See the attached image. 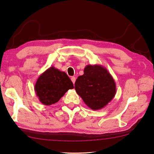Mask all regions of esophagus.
<instances>
[{"instance_id":"1","label":"esophagus","mask_w":154,"mask_h":154,"mask_svg":"<svg viewBox=\"0 0 154 154\" xmlns=\"http://www.w3.org/2000/svg\"><path fill=\"white\" fill-rule=\"evenodd\" d=\"M75 80H76V78H75V77H71V81H72V82L73 83H75Z\"/></svg>"}]
</instances>
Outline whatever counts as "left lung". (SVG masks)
Listing matches in <instances>:
<instances>
[{
    "label": "left lung",
    "mask_w": 154,
    "mask_h": 154,
    "mask_svg": "<svg viewBox=\"0 0 154 154\" xmlns=\"http://www.w3.org/2000/svg\"><path fill=\"white\" fill-rule=\"evenodd\" d=\"M83 75L75 83L76 92L88 107L101 109L110 103L116 93V83L107 69L101 65H87Z\"/></svg>",
    "instance_id": "8db88e82"
}]
</instances>
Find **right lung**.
<instances>
[{
    "mask_svg": "<svg viewBox=\"0 0 154 154\" xmlns=\"http://www.w3.org/2000/svg\"><path fill=\"white\" fill-rule=\"evenodd\" d=\"M73 88V83L66 72L54 66L43 72L35 85L36 96L45 105L57 103L68 90Z\"/></svg>",
    "mask_w": 154,
    "mask_h": 154,
    "instance_id": "add662e5",
    "label": "right lung"
}]
</instances>
